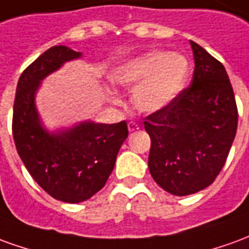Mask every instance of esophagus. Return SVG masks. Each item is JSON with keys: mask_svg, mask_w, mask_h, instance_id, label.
<instances>
[{"mask_svg": "<svg viewBox=\"0 0 249 249\" xmlns=\"http://www.w3.org/2000/svg\"><path fill=\"white\" fill-rule=\"evenodd\" d=\"M127 127H128V131H130V133H133V131H137V130H138L139 124L138 123H135V122H128Z\"/></svg>", "mask_w": 249, "mask_h": 249, "instance_id": "34e87169", "label": "esophagus"}]
</instances>
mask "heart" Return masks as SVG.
Listing matches in <instances>:
<instances>
[{
  "instance_id": "b5f03b06",
  "label": "heart",
  "mask_w": 249,
  "mask_h": 249,
  "mask_svg": "<svg viewBox=\"0 0 249 249\" xmlns=\"http://www.w3.org/2000/svg\"><path fill=\"white\" fill-rule=\"evenodd\" d=\"M188 76L189 61L184 54L151 51L118 65L111 79L122 87H135L133 102L138 110L157 112L177 99Z\"/></svg>"
}]
</instances>
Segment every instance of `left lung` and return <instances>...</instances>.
I'll use <instances>...</instances> for the list:
<instances>
[{
    "mask_svg": "<svg viewBox=\"0 0 249 249\" xmlns=\"http://www.w3.org/2000/svg\"><path fill=\"white\" fill-rule=\"evenodd\" d=\"M189 87L163 110L143 119L151 139L149 170L162 189L188 196L221 172L237 130V106L224 65L195 41Z\"/></svg>",
    "mask_w": 249,
    "mask_h": 249,
    "instance_id": "obj_1",
    "label": "left lung"
}]
</instances>
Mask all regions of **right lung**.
I'll return each mask as SVG.
<instances>
[{"instance_id": "right-lung-1", "label": "right lung", "mask_w": 249, "mask_h": 249, "mask_svg": "<svg viewBox=\"0 0 249 249\" xmlns=\"http://www.w3.org/2000/svg\"><path fill=\"white\" fill-rule=\"evenodd\" d=\"M80 56L64 45L38 56L18 79L12 122L16 149L29 174L49 196L70 204L88 200L105 186L128 135L126 121L82 122L57 133L41 126L35 105L40 83Z\"/></svg>"}]
</instances>
